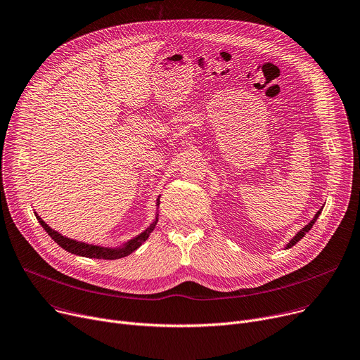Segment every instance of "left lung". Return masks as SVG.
<instances>
[{"label":"left lung","instance_id":"1","mask_svg":"<svg viewBox=\"0 0 360 360\" xmlns=\"http://www.w3.org/2000/svg\"><path fill=\"white\" fill-rule=\"evenodd\" d=\"M320 214H321V210L314 215V219H313V220H311V221H309V223H308L302 230H300V231L294 236V238H291V242H290L288 245H286V248H285V249H290V248H292L294 245H297V243L301 240V238L305 236V233H308V231L311 230V227L314 226V223H316V220L319 219V215H320Z\"/></svg>","mask_w":360,"mask_h":360}]
</instances>
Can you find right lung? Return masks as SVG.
<instances>
[{"mask_svg":"<svg viewBox=\"0 0 360 360\" xmlns=\"http://www.w3.org/2000/svg\"><path fill=\"white\" fill-rule=\"evenodd\" d=\"M158 205H159V198H158ZM36 214V212H34ZM36 219L39 220L40 226L46 230V233L49 234L53 240L66 252L74 253V255H79V256H85L89 259H107V260H112V259H122L129 256L130 253H133L137 248L141 246V243H145L148 240L149 234L153 231L156 223H158V217L153 221V224H150L145 231L141 234L136 236L134 238H131L130 242H127L123 248H117V249H110V248H101V246H94V245H86L82 242H77L72 240V238H68L65 236H62L60 233L52 230L49 226H47L39 215L36 214Z\"/></svg>","mask_w":360,"mask_h":360,"instance_id":"1","label":"right lung"}]
</instances>
